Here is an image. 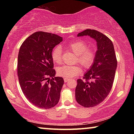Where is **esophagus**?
I'll return each instance as SVG.
<instances>
[{"label":"esophagus","instance_id":"1","mask_svg":"<svg viewBox=\"0 0 134 134\" xmlns=\"http://www.w3.org/2000/svg\"><path fill=\"white\" fill-rule=\"evenodd\" d=\"M69 80V79L68 78H64V81H65V82H67Z\"/></svg>","mask_w":134,"mask_h":134}]
</instances>
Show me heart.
Returning <instances> with one entry per match:
<instances>
[{"label":"heart","instance_id":"heart-1","mask_svg":"<svg viewBox=\"0 0 134 134\" xmlns=\"http://www.w3.org/2000/svg\"><path fill=\"white\" fill-rule=\"evenodd\" d=\"M66 48L77 55L76 62L79 63L86 69L92 66L96 60V51L92 47H88L87 42L81 40H77L70 42L65 46ZM52 60L54 63L60 64L62 62V50L60 46H56L52 49ZM82 69L79 65H63L57 69V73L59 76L64 77L71 78L79 74Z\"/></svg>","mask_w":134,"mask_h":134}]
</instances>
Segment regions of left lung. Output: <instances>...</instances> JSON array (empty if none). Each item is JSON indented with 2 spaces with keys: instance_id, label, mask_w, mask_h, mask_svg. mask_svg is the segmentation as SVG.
<instances>
[{
  "instance_id": "obj_1",
  "label": "left lung",
  "mask_w": 134,
  "mask_h": 134,
  "mask_svg": "<svg viewBox=\"0 0 134 134\" xmlns=\"http://www.w3.org/2000/svg\"><path fill=\"white\" fill-rule=\"evenodd\" d=\"M90 36L97 41L96 60L83 79L77 80L76 99L80 105L93 107L102 102L110 92L117 66L112 41L101 32L87 29L77 36Z\"/></svg>"
}]
</instances>
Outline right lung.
Returning a JSON list of instances; mask_svg holds the SVG:
<instances>
[{
  "label": "right lung",
  "mask_w": 134,
  "mask_h": 134,
  "mask_svg": "<svg viewBox=\"0 0 134 134\" xmlns=\"http://www.w3.org/2000/svg\"><path fill=\"white\" fill-rule=\"evenodd\" d=\"M56 34L36 32L20 47L18 58V76L21 90L32 104L48 109L58 104L64 83L61 77H54L52 49L62 41Z\"/></svg>",
  "instance_id": "obj_1"
}]
</instances>
